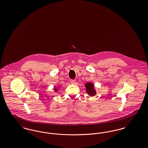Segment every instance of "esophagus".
<instances>
[{
    "instance_id": "esophagus-1",
    "label": "esophagus",
    "mask_w": 148,
    "mask_h": 148,
    "mask_svg": "<svg viewBox=\"0 0 148 148\" xmlns=\"http://www.w3.org/2000/svg\"><path fill=\"white\" fill-rule=\"evenodd\" d=\"M70 82H71V84H76V80H71Z\"/></svg>"
}]
</instances>
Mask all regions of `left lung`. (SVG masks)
I'll return each mask as SVG.
<instances>
[{
	"label": "left lung",
	"mask_w": 148,
	"mask_h": 148,
	"mask_svg": "<svg viewBox=\"0 0 148 148\" xmlns=\"http://www.w3.org/2000/svg\"><path fill=\"white\" fill-rule=\"evenodd\" d=\"M85 88H86V92L90 96H94L96 94V90L94 88V84L90 83H86L85 85Z\"/></svg>",
	"instance_id": "8db88e82"
}]
</instances>
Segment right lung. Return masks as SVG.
Masks as SVG:
<instances>
[{
	"label": "right lung",
	"mask_w": 148,
	"mask_h": 148,
	"mask_svg": "<svg viewBox=\"0 0 148 148\" xmlns=\"http://www.w3.org/2000/svg\"><path fill=\"white\" fill-rule=\"evenodd\" d=\"M54 90H55V91H56H56H57V90H58V89H56V88H55V89H54Z\"/></svg>",
	"instance_id": "obj_1"
}]
</instances>
